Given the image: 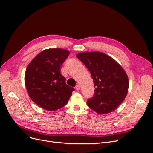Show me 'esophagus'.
<instances>
[{"mask_svg":"<svg viewBox=\"0 0 153 153\" xmlns=\"http://www.w3.org/2000/svg\"><path fill=\"white\" fill-rule=\"evenodd\" d=\"M75 89H76V90H77V91H79V90L80 89V86L79 85H76L75 86Z\"/></svg>","mask_w":153,"mask_h":153,"instance_id":"obj_1","label":"esophagus"}]
</instances>
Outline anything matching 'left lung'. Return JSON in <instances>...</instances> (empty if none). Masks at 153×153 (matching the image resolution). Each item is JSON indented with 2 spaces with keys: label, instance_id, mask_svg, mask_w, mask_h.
Returning <instances> with one entry per match:
<instances>
[{
  "label": "left lung",
  "instance_id": "8db88e82",
  "mask_svg": "<svg viewBox=\"0 0 153 153\" xmlns=\"http://www.w3.org/2000/svg\"><path fill=\"white\" fill-rule=\"evenodd\" d=\"M77 58L91 74L96 89L87 105L99 114H108L117 108L126 96L129 79L123 68L106 54L82 52Z\"/></svg>",
  "mask_w": 153,
  "mask_h": 153
}]
</instances>
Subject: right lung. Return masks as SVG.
Returning <instances> with one entry per match:
<instances>
[{"mask_svg": "<svg viewBox=\"0 0 153 153\" xmlns=\"http://www.w3.org/2000/svg\"><path fill=\"white\" fill-rule=\"evenodd\" d=\"M69 52L61 48L45 50L32 60L25 75L31 100L41 108L54 111L65 106L74 88L66 84L60 70Z\"/></svg>", "mask_w": 153, "mask_h": 153, "instance_id": "obj_1", "label": "right lung"}]
</instances>
